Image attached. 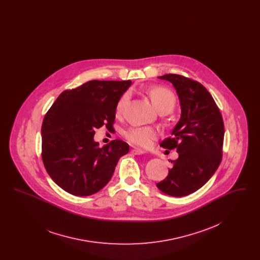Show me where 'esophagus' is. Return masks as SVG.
<instances>
[{
  "label": "esophagus",
  "mask_w": 260,
  "mask_h": 260,
  "mask_svg": "<svg viewBox=\"0 0 260 260\" xmlns=\"http://www.w3.org/2000/svg\"><path fill=\"white\" fill-rule=\"evenodd\" d=\"M132 153L135 154V155H142V154H145L146 152L144 150H141V149L134 148L132 149Z\"/></svg>",
  "instance_id": "34e87169"
}]
</instances>
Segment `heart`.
Returning <instances> with one entry per match:
<instances>
[{
	"label": "heart",
	"instance_id": "heart-1",
	"mask_svg": "<svg viewBox=\"0 0 260 260\" xmlns=\"http://www.w3.org/2000/svg\"><path fill=\"white\" fill-rule=\"evenodd\" d=\"M148 95L158 112H165L168 114L173 111L176 99L171 89L165 87H151L148 90ZM129 96V91H125L119 99L116 106V113L118 115H121L124 111ZM157 136V131L148 126H134L124 133V137L128 142L142 148H148Z\"/></svg>",
	"mask_w": 260,
	"mask_h": 260
}]
</instances>
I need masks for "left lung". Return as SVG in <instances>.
<instances>
[{"label": "left lung", "instance_id": "1", "mask_svg": "<svg viewBox=\"0 0 260 260\" xmlns=\"http://www.w3.org/2000/svg\"><path fill=\"white\" fill-rule=\"evenodd\" d=\"M169 81L180 103V119L162 148L176 149L177 160L168 176L157 183L162 193L183 197L205 185L222 159V116L208 89L198 82L176 74L158 77Z\"/></svg>", "mask_w": 260, "mask_h": 260}]
</instances>
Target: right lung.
Returning a JSON list of instances; mask_svg holds the SVG:
<instances>
[{
  "label": "right lung",
  "mask_w": 260,
  "mask_h": 260,
  "mask_svg": "<svg viewBox=\"0 0 260 260\" xmlns=\"http://www.w3.org/2000/svg\"><path fill=\"white\" fill-rule=\"evenodd\" d=\"M131 81L92 80L64 90L42 124V158L51 179L75 196H89L111 179L129 146L116 139L99 148L95 129L112 127L116 106Z\"/></svg>",
  "instance_id": "obj_1"
}]
</instances>
